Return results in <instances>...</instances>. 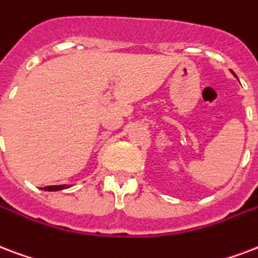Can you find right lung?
<instances>
[{
    "label": "right lung",
    "instance_id": "add662e5",
    "mask_svg": "<svg viewBox=\"0 0 258 258\" xmlns=\"http://www.w3.org/2000/svg\"><path fill=\"white\" fill-rule=\"evenodd\" d=\"M66 188L64 185H50V186H44L43 189L44 190H59V189H63Z\"/></svg>",
    "mask_w": 258,
    "mask_h": 258
}]
</instances>
